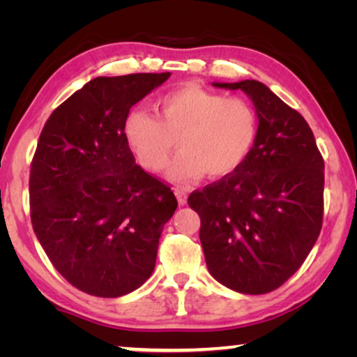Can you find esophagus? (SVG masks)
Instances as JSON below:
<instances>
[{
    "instance_id": "esophagus-1",
    "label": "esophagus",
    "mask_w": 357,
    "mask_h": 357,
    "mask_svg": "<svg viewBox=\"0 0 357 357\" xmlns=\"http://www.w3.org/2000/svg\"><path fill=\"white\" fill-rule=\"evenodd\" d=\"M175 197H177V199H178V203L180 204H185L187 203V192H185V190H180V188H177L175 190Z\"/></svg>"
}]
</instances>
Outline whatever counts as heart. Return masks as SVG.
I'll return each mask as SVG.
<instances>
[{"instance_id":"b5f03b06","label":"heart","mask_w":357,"mask_h":357,"mask_svg":"<svg viewBox=\"0 0 357 357\" xmlns=\"http://www.w3.org/2000/svg\"><path fill=\"white\" fill-rule=\"evenodd\" d=\"M158 116L133 109L123 121L126 144L149 172L167 165L175 149L182 153L167 177L188 183L206 172L221 178L243 164L257 141L258 115L250 102L187 86L160 97Z\"/></svg>"}]
</instances>
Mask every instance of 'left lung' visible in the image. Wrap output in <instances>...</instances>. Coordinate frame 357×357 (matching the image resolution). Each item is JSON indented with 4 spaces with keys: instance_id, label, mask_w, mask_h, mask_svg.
<instances>
[{
    "instance_id": "left-lung-1",
    "label": "left lung",
    "mask_w": 357,
    "mask_h": 357,
    "mask_svg": "<svg viewBox=\"0 0 357 357\" xmlns=\"http://www.w3.org/2000/svg\"><path fill=\"white\" fill-rule=\"evenodd\" d=\"M213 86L245 92L258 135L241 167L193 192L188 206L202 219L199 241L214 280L242 294H266L299 270L319 238L325 164L304 116L263 82Z\"/></svg>"
}]
</instances>
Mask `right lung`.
Here are the masks:
<instances>
[{"label": "right lung", "mask_w": 357, "mask_h": 357, "mask_svg": "<svg viewBox=\"0 0 357 357\" xmlns=\"http://www.w3.org/2000/svg\"><path fill=\"white\" fill-rule=\"evenodd\" d=\"M170 73L99 76L56 107L29 178L33 232L68 282L97 297L130 294L153 275L159 238L177 209L123 136L131 107Z\"/></svg>", "instance_id": "right-lung-1"}]
</instances>
